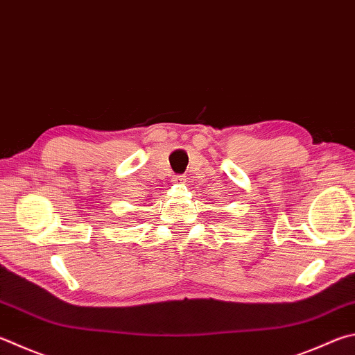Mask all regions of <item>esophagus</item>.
Listing matches in <instances>:
<instances>
[{"label":"esophagus","instance_id":"34e87169","mask_svg":"<svg viewBox=\"0 0 355 355\" xmlns=\"http://www.w3.org/2000/svg\"><path fill=\"white\" fill-rule=\"evenodd\" d=\"M172 183L175 184H184L186 183V177L184 175H175L172 178Z\"/></svg>","mask_w":355,"mask_h":355}]
</instances>
